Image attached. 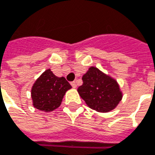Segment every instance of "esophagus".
Wrapping results in <instances>:
<instances>
[{
    "mask_svg": "<svg viewBox=\"0 0 155 155\" xmlns=\"http://www.w3.org/2000/svg\"><path fill=\"white\" fill-rule=\"evenodd\" d=\"M71 85H72V87H73V88H76V87H77V83H76V82H75V81H74V82H71Z\"/></svg>",
    "mask_w": 155,
    "mask_h": 155,
    "instance_id": "34e87169",
    "label": "esophagus"
}]
</instances>
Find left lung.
<instances>
[{
  "label": "left lung",
  "instance_id": "obj_1",
  "mask_svg": "<svg viewBox=\"0 0 155 155\" xmlns=\"http://www.w3.org/2000/svg\"><path fill=\"white\" fill-rule=\"evenodd\" d=\"M83 84L78 92L87 106L100 113H108L117 106L123 99L119 84L114 78L91 66L82 76Z\"/></svg>",
  "mask_w": 155,
  "mask_h": 155
}]
</instances>
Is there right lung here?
<instances>
[{
	"label": "right lung",
	"mask_w": 155,
	"mask_h": 155,
	"mask_svg": "<svg viewBox=\"0 0 155 155\" xmlns=\"http://www.w3.org/2000/svg\"><path fill=\"white\" fill-rule=\"evenodd\" d=\"M71 88V85L64 77H56L48 68L32 85V105L41 111L51 112L60 106L65 93Z\"/></svg>",
	"instance_id": "add662e5"
}]
</instances>
